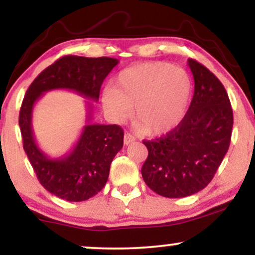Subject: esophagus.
<instances>
[{"label": "esophagus", "mask_w": 255, "mask_h": 255, "mask_svg": "<svg viewBox=\"0 0 255 255\" xmlns=\"http://www.w3.org/2000/svg\"><path fill=\"white\" fill-rule=\"evenodd\" d=\"M133 141H135V137H134V136L131 135V134H129V133H126V134H125V137H124L125 145H129V144H131V142H133Z\"/></svg>", "instance_id": "34e87169"}]
</instances>
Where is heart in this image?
I'll return each mask as SVG.
<instances>
[{"instance_id": "b5f03b06", "label": "heart", "mask_w": 255, "mask_h": 255, "mask_svg": "<svg viewBox=\"0 0 255 255\" xmlns=\"http://www.w3.org/2000/svg\"><path fill=\"white\" fill-rule=\"evenodd\" d=\"M193 95V80L182 67L168 62H145L116 75L113 87L102 96L104 110L113 121L125 122L131 115L135 129L163 135L182 121Z\"/></svg>"}]
</instances>
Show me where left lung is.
<instances>
[{
    "instance_id": "1",
    "label": "left lung",
    "mask_w": 255,
    "mask_h": 255,
    "mask_svg": "<svg viewBox=\"0 0 255 255\" xmlns=\"http://www.w3.org/2000/svg\"><path fill=\"white\" fill-rule=\"evenodd\" d=\"M194 95L184 118L165 135L144 144L145 183L165 198L200 192L215 176L228 152L234 116L228 93L206 67L189 58Z\"/></svg>"
}]
</instances>
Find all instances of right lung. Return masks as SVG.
Returning a JSON list of instances; mask_svg holds the SVG:
<instances>
[{
	"instance_id": "obj_1",
	"label": "right lung",
	"mask_w": 255,
	"mask_h": 255,
	"mask_svg": "<svg viewBox=\"0 0 255 255\" xmlns=\"http://www.w3.org/2000/svg\"><path fill=\"white\" fill-rule=\"evenodd\" d=\"M119 60L111 57H61L45 68L30 85L19 114L24 150L40 184L67 201H84L103 189L110 164L124 146V129L118 125H92V104L87 101V126L69 154L50 158L36 145L31 129L35 102L45 92L69 89L97 102L104 79Z\"/></svg>"
}]
</instances>
